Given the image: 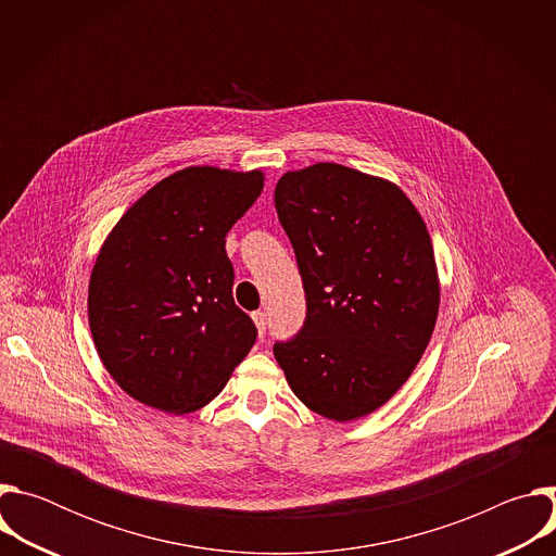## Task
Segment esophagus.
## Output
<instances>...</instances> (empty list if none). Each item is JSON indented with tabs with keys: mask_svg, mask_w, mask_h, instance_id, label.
I'll list each match as a JSON object with an SVG mask.
<instances>
[{
	"mask_svg": "<svg viewBox=\"0 0 556 556\" xmlns=\"http://www.w3.org/2000/svg\"><path fill=\"white\" fill-rule=\"evenodd\" d=\"M253 321L257 326L260 339H264V334H266V312H253Z\"/></svg>",
	"mask_w": 556,
	"mask_h": 556,
	"instance_id": "1",
	"label": "esophagus"
}]
</instances>
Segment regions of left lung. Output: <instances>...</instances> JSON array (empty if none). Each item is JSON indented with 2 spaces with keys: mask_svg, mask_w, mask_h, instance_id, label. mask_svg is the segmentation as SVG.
Returning a JSON list of instances; mask_svg holds the SVG:
<instances>
[{
  "mask_svg": "<svg viewBox=\"0 0 556 556\" xmlns=\"http://www.w3.org/2000/svg\"><path fill=\"white\" fill-rule=\"evenodd\" d=\"M275 208L307 307L275 358L307 409L337 422L363 418L405 384L435 328L427 224L389 180L334 163L283 174Z\"/></svg>",
  "mask_w": 556,
  "mask_h": 556,
  "instance_id": "left-lung-1",
  "label": "left lung"
}]
</instances>
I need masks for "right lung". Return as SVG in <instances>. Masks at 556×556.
Masks as SVG:
<instances>
[{
	"instance_id": "add662e5",
	"label": "right lung",
	"mask_w": 556,
	"mask_h": 556,
	"mask_svg": "<svg viewBox=\"0 0 556 556\" xmlns=\"http://www.w3.org/2000/svg\"><path fill=\"white\" fill-rule=\"evenodd\" d=\"M264 189L262 172L187 167L118 219L90 277L97 352L138 403L191 414L228 382L257 328L235 305L226 232Z\"/></svg>"
}]
</instances>
